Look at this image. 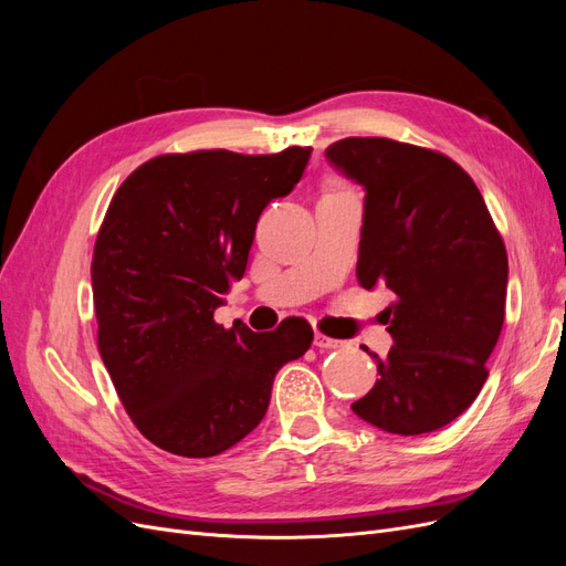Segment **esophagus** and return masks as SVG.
<instances>
[{"label":"esophagus","instance_id":"esophagus-1","mask_svg":"<svg viewBox=\"0 0 566 566\" xmlns=\"http://www.w3.org/2000/svg\"><path fill=\"white\" fill-rule=\"evenodd\" d=\"M314 345H316L318 349H337V347L345 345V342H342V339H333V337H328V335H323V333H318V331H316V335H314Z\"/></svg>","mask_w":566,"mask_h":566}]
</instances>
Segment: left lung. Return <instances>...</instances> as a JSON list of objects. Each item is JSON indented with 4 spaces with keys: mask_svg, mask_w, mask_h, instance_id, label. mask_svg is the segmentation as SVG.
<instances>
[{
    "mask_svg": "<svg viewBox=\"0 0 566 566\" xmlns=\"http://www.w3.org/2000/svg\"><path fill=\"white\" fill-rule=\"evenodd\" d=\"M366 188L356 279L387 285L394 347L354 413L385 432L441 430L482 391L505 318L507 252L472 177L443 153L382 136L325 150Z\"/></svg>",
    "mask_w": 566,
    "mask_h": 566,
    "instance_id": "left-lung-1",
    "label": "left lung"
}]
</instances>
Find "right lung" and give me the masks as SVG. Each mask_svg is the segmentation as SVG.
Masks as SVG:
<instances>
[{"mask_svg":"<svg viewBox=\"0 0 566 566\" xmlns=\"http://www.w3.org/2000/svg\"><path fill=\"white\" fill-rule=\"evenodd\" d=\"M310 156L167 153L108 205L92 260L98 352L136 430L167 453L231 449L262 422L276 373L312 347L300 316L271 333L214 321L243 279L256 219L293 191Z\"/></svg>","mask_w":566,"mask_h":566,"instance_id":"obj_1","label":"right lung"}]
</instances>
